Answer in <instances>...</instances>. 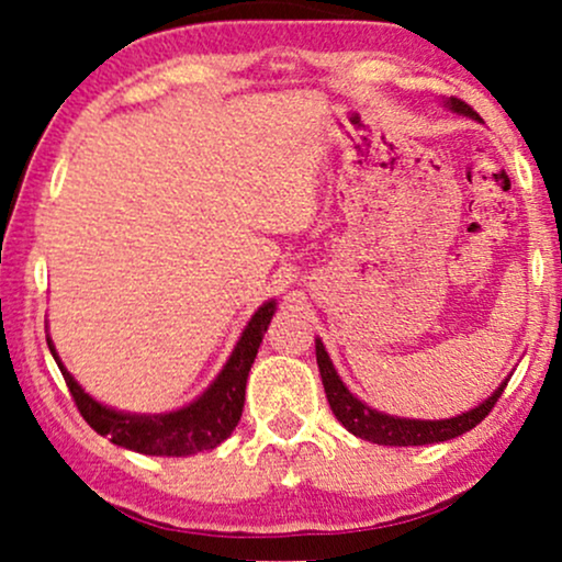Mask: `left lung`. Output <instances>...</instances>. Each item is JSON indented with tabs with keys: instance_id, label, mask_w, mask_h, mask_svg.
I'll return each instance as SVG.
<instances>
[{
	"instance_id": "8db88e82",
	"label": "left lung",
	"mask_w": 562,
	"mask_h": 562,
	"mask_svg": "<svg viewBox=\"0 0 562 562\" xmlns=\"http://www.w3.org/2000/svg\"><path fill=\"white\" fill-rule=\"evenodd\" d=\"M447 108L454 112H463V115L479 121L476 112H473L471 104H465L463 99L450 97L447 99ZM315 358H318L323 389H326L328 405H331L336 420H339L347 431H352L355 437L373 441V445H386V447L437 445V441L460 437V434L476 428L481 420L492 413V407L497 405L499 394H503L507 386V379H505L492 397H486L479 407H473V411H468L463 415H454V418H445V420L394 418V415L373 411V407H368L366 402H360L352 392H349V389L345 386V381L336 375L334 362H331V358H328L326 347H323L321 339H315Z\"/></svg>"
}]
</instances>
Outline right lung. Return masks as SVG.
<instances>
[{"label": "right lung", "instance_id": "right-lung-1", "mask_svg": "<svg viewBox=\"0 0 562 562\" xmlns=\"http://www.w3.org/2000/svg\"><path fill=\"white\" fill-rule=\"evenodd\" d=\"M276 313V302L270 300L252 315V321L244 328L241 339L236 341L234 352L217 379L207 386L202 397H196L191 405L181 407L176 413L160 415H136L121 413L104 407L102 402L83 392L78 381L65 371L59 362L55 345H49L52 358L63 371L65 384L70 389V397L76 400L78 413L99 437H108L112 445L125 447L142 454H160V458H187L204 450H215L223 439L231 437L236 424H239L244 411V389H247L249 368L257 358L262 336L268 331V323Z\"/></svg>", "mask_w": 562, "mask_h": 562}]
</instances>
